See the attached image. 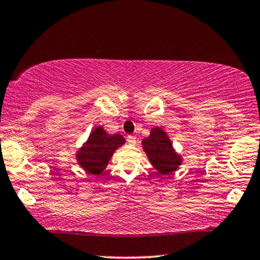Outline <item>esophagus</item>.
I'll return each instance as SVG.
<instances>
[{"label": "esophagus", "mask_w": 260, "mask_h": 260, "mask_svg": "<svg viewBox=\"0 0 260 260\" xmlns=\"http://www.w3.org/2000/svg\"><path fill=\"white\" fill-rule=\"evenodd\" d=\"M127 141H128V144H129V145H136L137 138L134 137V136H128L127 137Z\"/></svg>", "instance_id": "34e87169"}]
</instances>
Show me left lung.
Listing matches in <instances>:
<instances>
[{
	"label": "left lung",
	"instance_id": "left-lung-1",
	"mask_svg": "<svg viewBox=\"0 0 260 260\" xmlns=\"http://www.w3.org/2000/svg\"><path fill=\"white\" fill-rule=\"evenodd\" d=\"M143 148L158 174H171L182 164V157L174 150L170 139L161 128H152L150 137L143 140Z\"/></svg>",
	"mask_w": 260,
	"mask_h": 260
}]
</instances>
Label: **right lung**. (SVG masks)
Instances as JSON below:
<instances>
[{
  "instance_id": "add662e5",
  "label": "right lung",
  "mask_w": 260,
  "mask_h": 260,
  "mask_svg": "<svg viewBox=\"0 0 260 260\" xmlns=\"http://www.w3.org/2000/svg\"><path fill=\"white\" fill-rule=\"evenodd\" d=\"M124 144V138L120 134H108L102 127H98L90 133L86 143L77 152L78 164L88 174L100 175L107 168L117 148Z\"/></svg>"
}]
</instances>
